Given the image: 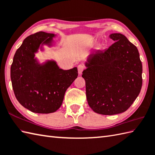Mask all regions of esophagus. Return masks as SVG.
<instances>
[{
	"label": "esophagus",
	"instance_id": "1",
	"mask_svg": "<svg viewBox=\"0 0 155 155\" xmlns=\"http://www.w3.org/2000/svg\"><path fill=\"white\" fill-rule=\"evenodd\" d=\"M84 69V67L83 64H79L78 66V74H81L82 73V72L83 71V70Z\"/></svg>",
	"mask_w": 155,
	"mask_h": 155
}]
</instances>
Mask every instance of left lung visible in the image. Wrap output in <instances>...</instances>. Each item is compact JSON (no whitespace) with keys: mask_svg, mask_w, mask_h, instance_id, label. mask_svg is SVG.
<instances>
[{"mask_svg":"<svg viewBox=\"0 0 155 155\" xmlns=\"http://www.w3.org/2000/svg\"><path fill=\"white\" fill-rule=\"evenodd\" d=\"M109 37L114 43L90 56L82 75L88 105L104 115L126 111L139 96L143 84V66L136 46L120 33Z\"/></svg>","mask_w":155,"mask_h":155,"instance_id":"left-lung-1","label":"left lung"}]
</instances>
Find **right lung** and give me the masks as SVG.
<instances>
[{
    "label": "right lung",
    "instance_id": "1",
    "mask_svg": "<svg viewBox=\"0 0 155 155\" xmlns=\"http://www.w3.org/2000/svg\"><path fill=\"white\" fill-rule=\"evenodd\" d=\"M56 35L38 32L28 36L16 51L11 67L12 86L16 99L33 113L48 114L61 107L66 91L77 78V67L63 70L56 61L41 64L35 53L43 45L52 47Z\"/></svg>",
    "mask_w": 155,
    "mask_h": 155
}]
</instances>
